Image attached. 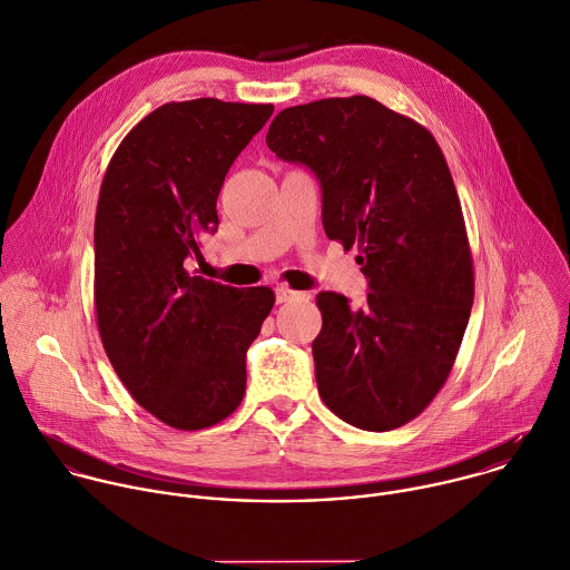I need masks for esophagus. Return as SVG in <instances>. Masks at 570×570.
<instances>
[{
  "label": "esophagus",
  "instance_id": "esophagus-1",
  "mask_svg": "<svg viewBox=\"0 0 570 570\" xmlns=\"http://www.w3.org/2000/svg\"><path fill=\"white\" fill-rule=\"evenodd\" d=\"M303 294L301 292H296V289H292V287H287V285H278L276 287V301L278 303H292V301H296V298H301Z\"/></svg>",
  "mask_w": 570,
  "mask_h": 570
}]
</instances>
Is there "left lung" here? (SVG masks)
<instances>
[{"label": "left lung", "mask_w": 570, "mask_h": 570, "mask_svg": "<svg viewBox=\"0 0 570 570\" xmlns=\"http://www.w3.org/2000/svg\"><path fill=\"white\" fill-rule=\"evenodd\" d=\"M323 189V229L370 281L367 305L321 292L318 394L345 423L385 432L419 416L450 376L474 298L461 203L434 136L367 96L283 109L267 131Z\"/></svg>", "instance_id": "obj_1"}]
</instances>
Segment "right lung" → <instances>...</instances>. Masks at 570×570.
I'll return each mask as SVG.
<instances>
[{"label": "right lung", "mask_w": 570, "mask_h": 570, "mask_svg": "<svg viewBox=\"0 0 570 570\" xmlns=\"http://www.w3.org/2000/svg\"><path fill=\"white\" fill-rule=\"evenodd\" d=\"M274 105L167 102L116 149L96 212V318L129 394L176 430L227 419L247 385L245 354L274 307L269 287L238 289L187 269L218 227L216 200Z\"/></svg>", "instance_id": "1"}]
</instances>
